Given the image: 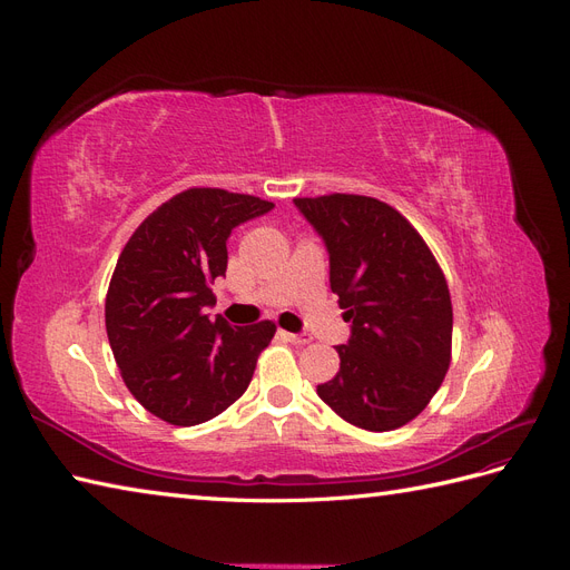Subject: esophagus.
I'll return each mask as SVG.
<instances>
[{"instance_id": "34e87169", "label": "esophagus", "mask_w": 570, "mask_h": 570, "mask_svg": "<svg viewBox=\"0 0 570 570\" xmlns=\"http://www.w3.org/2000/svg\"><path fill=\"white\" fill-rule=\"evenodd\" d=\"M287 342H292V344H308L312 342V337L308 335H302V333H281Z\"/></svg>"}]
</instances>
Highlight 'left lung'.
<instances>
[{
  "label": "left lung",
  "instance_id": "1",
  "mask_svg": "<svg viewBox=\"0 0 570 570\" xmlns=\"http://www.w3.org/2000/svg\"><path fill=\"white\" fill-rule=\"evenodd\" d=\"M295 206L323 239L331 289L352 323L337 375L316 392L356 428H402L433 400L452 358V299L435 256L373 197H302Z\"/></svg>",
  "mask_w": 570,
  "mask_h": 570
}]
</instances>
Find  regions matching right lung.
<instances>
[{"label":"right lung","mask_w":570,"mask_h":570,"mask_svg":"<svg viewBox=\"0 0 570 570\" xmlns=\"http://www.w3.org/2000/svg\"><path fill=\"white\" fill-rule=\"evenodd\" d=\"M273 202L193 187L132 233L107 292V335L126 387L170 425L212 421L245 394L275 325L209 318L212 285L228 268V237Z\"/></svg>","instance_id":"obj_1"}]
</instances>
